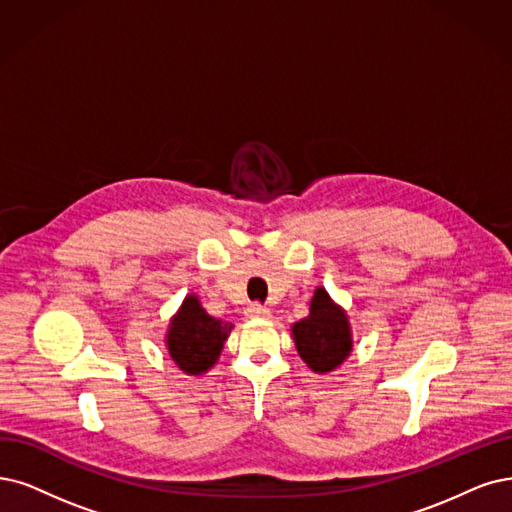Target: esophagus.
Segmentation results:
<instances>
[{"instance_id":"1","label":"esophagus","mask_w":512,"mask_h":512,"mask_svg":"<svg viewBox=\"0 0 512 512\" xmlns=\"http://www.w3.org/2000/svg\"><path fill=\"white\" fill-rule=\"evenodd\" d=\"M246 316H251V318H268L270 316V308H266V306H261V304H251L249 308H246Z\"/></svg>"}]
</instances>
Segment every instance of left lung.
Here are the masks:
<instances>
[{
  "label": "left lung",
  "mask_w": 512,
  "mask_h": 512,
  "mask_svg": "<svg viewBox=\"0 0 512 512\" xmlns=\"http://www.w3.org/2000/svg\"><path fill=\"white\" fill-rule=\"evenodd\" d=\"M293 335L299 356L318 373L333 371L352 350L348 318L325 289H316L310 316L293 325Z\"/></svg>",
  "instance_id": "obj_1"
}]
</instances>
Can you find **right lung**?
Instances as JSON below:
<instances>
[{
	"mask_svg": "<svg viewBox=\"0 0 512 512\" xmlns=\"http://www.w3.org/2000/svg\"><path fill=\"white\" fill-rule=\"evenodd\" d=\"M234 325L208 316L196 297H187L168 329V352L173 361L192 375L211 369Z\"/></svg>",
	"mask_w": 512,
	"mask_h": 512,
	"instance_id": "obj_1",
	"label": "right lung"
}]
</instances>
